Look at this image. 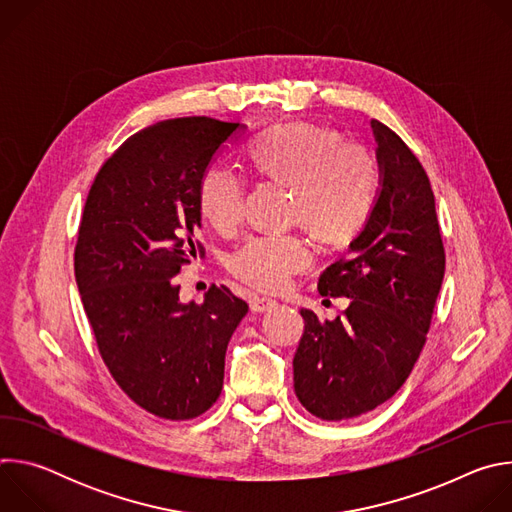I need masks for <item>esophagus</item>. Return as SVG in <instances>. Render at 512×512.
<instances>
[{
	"instance_id": "obj_1",
	"label": "esophagus",
	"mask_w": 512,
	"mask_h": 512,
	"mask_svg": "<svg viewBox=\"0 0 512 512\" xmlns=\"http://www.w3.org/2000/svg\"><path fill=\"white\" fill-rule=\"evenodd\" d=\"M277 302L271 300V298H265V296H255L251 298V310L253 312H269L271 308H275Z\"/></svg>"
}]
</instances>
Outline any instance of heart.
<instances>
[{
  "mask_svg": "<svg viewBox=\"0 0 512 512\" xmlns=\"http://www.w3.org/2000/svg\"><path fill=\"white\" fill-rule=\"evenodd\" d=\"M259 176L291 188V221L308 225L326 243L352 239L373 210L379 170L367 145L338 141L332 129L312 123L275 125L249 145ZM198 206L221 233L235 231L245 216V184L225 168H208L198 186ZM304 235L251 237L229 261L247 285L277 291L312 263Z\"/></svg>",
  "mask_w": 512,
  "mask_h": 512,
  "instance_id": "heart-1",
  "label": "heart"
}]
</instances>
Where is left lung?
I'll use <instances>...</instances> for the list:
<instances>
[{
  "label": "left lung",
  "mask_w": 512,
  "mask_h": 512,
  "mask_svg": "<svg viewBox=\"0 0 512 512\" xmlns=\"http://www.w3.org/2000/svg\"><path fill=\"white\" fill-rule=\"evenodd\" d=\"M379 194L346 255L318 279L322 296L350 298L334 320L302 310L294 356L300 403L326 421L352 419L391 399L425 344L446 253L429 178L405 141L371 121Z\"/></svg>",
  "instance_id": "obj_1"
}]
</instances>
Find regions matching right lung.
<instances>
[{"mask_svg": "<svg viewBox=\"0 0 512 512\" xmlns=\"http://www.w3.org/2000/svg\"><path fill=\"white\" fill-rule=\"evenodd\" d=\"M243 129L182 117L137 131L99 170L81 218L75 277L99 352L127 397L164 419L212 407L249 310L225 285L184 304L174 279L202 253V174Z\"/></svg>", "mask_w": 512, "mask_h": 512, "instance_id": "add662e5", "label": "right lung"}]
</instances>
